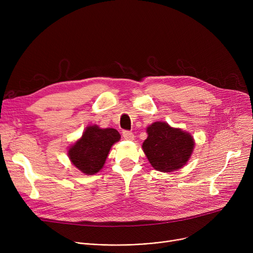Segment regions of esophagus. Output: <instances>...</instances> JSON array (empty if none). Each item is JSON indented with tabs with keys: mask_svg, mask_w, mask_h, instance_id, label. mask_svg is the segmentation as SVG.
I'll return each instance as SVG.
<instances>
[{
	"mask_svg": "<svg viewBox=\"0 0 253 253\" xmlns=\"http://www.w3.org/2000/svg\"><path fill=\"white\" fill-rule=\"evenodd\" d=\"M123 137L127 140H133L134 139V134L130 131H123Z\"/></svg>",
	"mask_w": 253,
	"mask_h": 253,
	"instance_id": "34e87169",
	"label": "esophagus"
}]
</instances>
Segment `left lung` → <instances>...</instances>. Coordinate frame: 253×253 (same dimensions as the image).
<instances>
[{
    "instance_id": "left-lung-1",
    "label": "left lung",
    "mask_w": 253,
    "mask_h": 253,
    "mask_svg": "<svg viewBox=\"0 0 253 253\" xmlns=\"http://www.w3.org/2000/svg\"><path fill=\"white\" fill-rule=\"evenodd\" d=\"M147 133L142 151L154 169L168 173L182 168L190 160L195 140L189 132L158 121L147 128Z\"/></svg>"
}]
</instances>
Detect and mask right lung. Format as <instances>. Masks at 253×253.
I'll list each match as a JSON object with an SVG mask.
<instances>
[{"mask_svg": "<svg viewBox=\"0 0 253 253\" xmlns=\"http://www.w3.org/2000/svg\"><path fill=\"white\" fill-rule=\"evenodd\" d=\"M121 135L114 128H100L89 125L82 136L68 150L72 164L86 175L95 174L101 170L113 145Z\"/></svg>", "mask_w": 253, "mask_h": 253, "instance_id": "1", "label": "right lung"}]
</instances>
